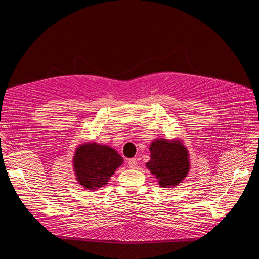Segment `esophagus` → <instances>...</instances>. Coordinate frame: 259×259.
<instances>
[{
  "label": "esophagus",
  "mask_w": 259,
  "mask_h": 259,
  "mask_svg": "<svg viewBox=\"0 0 259 259\" xmlns=\"http://www.w3.org/2000/svg\"><path fill=\"white\" fill-rule=\"evenodd\" d=\"M137 165H138V159L137 158H130V159H128V166H129V168H135L137 167Z\"/></svg>",
  "instance_id": "obj_1"
}]
</instances>
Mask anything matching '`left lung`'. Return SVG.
Returning a JSON list of instances; mask_svg holds the SVG:
<instances>
[{"label":"left lung","instance_id":"8db88e82","mask_svg":"<svg viewBox=\"0 0 259 259\" xmlns=\"http://www.w3.org/2000/svg\"><path fill=\"white\" fill-rule=\"evenodd\" d=\"M148 169L158 179L161 187L169 188L180 184L189 171L187 149L179 142L156 140L150 146Z\"/></svg>","mask_w":259,"mask_h":259}]
</instances>
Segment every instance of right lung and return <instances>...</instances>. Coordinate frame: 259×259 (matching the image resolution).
<instances>
[{"label":"right lung","mask_w":259,"mask_h":259,"mask_svg":"<svg viewBox=\"0 0 259 259\" xmlns=\"http://www.w3.org/2000/svg\"><path fill=\"white\" fill-rule=\"evenodd\" d=\"M79 185L95 190L107 184L109 178L122 164L114 149L98 144H85L77 148L73 158Z\"/></svg>","instance_id":"1"}]
</instances>
